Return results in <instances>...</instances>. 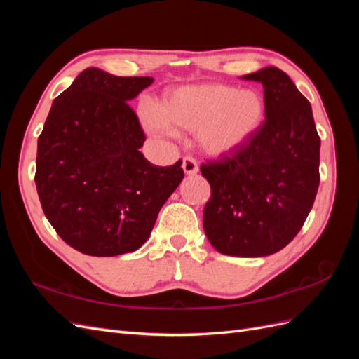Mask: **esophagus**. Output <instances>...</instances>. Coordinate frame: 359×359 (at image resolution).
<instances>
[{
	"instance_id": "esophagus-1",
	"label": "esophagus",
	"mask_w": 359,
	"mask_h": 359,
	"mask_svg": "<svg viewBox=\"0 0 359 359\" xmlns=\"http://www.w3.org/2000/svg\"><path fill=\"white\" fill-rule=\"evenodd\" d=\"M182 169H184V172L187 173V175H194V173H198V170H199L198 161L194 160L193 157H190V156L184 157V160H182Z\"/></svg>"
}]
</instances>
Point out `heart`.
Wrapping results in <instances>:
<instances>
[{
  "instance_id": "1",
  "label": "heart",
  "mask_w": 359,
  "mask_h": 359,
  "mask_svg": "<svg viewBox=\"0 0 359 359\" xmlns=\"http://www.w3.org/2000/svg\"><path fill=\"white\" fill-rule=\"evenodd\" d=\"M264 115L265 103L257 91L220 83L184 86L168 95L160 107H140V119L149 133L194 132L199 147L212 156L240 148L262 124Z\"/></svg>"
}]
</instances>
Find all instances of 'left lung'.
I'll return each mask as SVG.
<instances>
[{"instance_id":"8db88e82","label":"left lung","mask_w":359,"mask_h":359,"mask_svg":"<svg viewBox=\"0 0 359 359\" xmlns=\"http://www.w3.org/2000/svg\"><path fill=\"white\" fill-rule=\"evenodd\" d=\"M243 79L262 83L265 119L240 148L201 165L211 186L203 231L217 252L260 257L285 248L306 222L320 181V137L310 102L283 70Z\"/></svg>"}]
</instances>
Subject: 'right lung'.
Instances as JSON below:
<instances>
[{
	"mask_svg": "<svg viewBox=\"0 0 359 359\" xmlns=\"http://www.w3.org/2000/svg\"><path fill=\"white\" fill-rule=\"evenodd\" d=\"M153 78L85 69L52 103L39 136L36 187L46 219L70 247L90 256L135 252L184 178L182 160L156 166L128 100Z\"/></svg>",
	"mask_w": 359,
	"mask_h": 359,
	"instance_id": "right-lung-1",
	"label": "right lung"
}]
</instances>
